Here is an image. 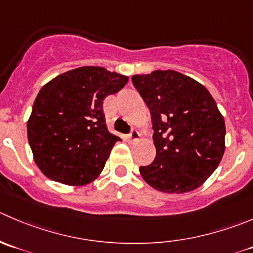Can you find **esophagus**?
I'll return each instance as SVG.
<instances>
[{"instance_id": "obj_1", "label": "esophagus", "mask_w": 253, "mask_h": 253, "mask_svg": "<svg viewBox=\"0 0 253 253\" xmlns=\"http://www.w3.org/2000/svg\"><path fill=\"white\" fill-rule=\"evenodd\" d=\"M139 137H141L139 132L136 131V129H133V131H131V133L127 136V138H128L129 142H136V141H138Z\"/></svg>"}]
</instances>
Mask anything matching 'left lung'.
<instances>
[{
	"mask_svg": "<svg viewBox=\"0 0 253 253\" xmlns=\"http://www.w3.org/2000/svg\"><path fill=\"white\" fill-rule=\"evenodd\" d=\"M132 83L151 111L156 158L139 167L159 192L188 193L217 168L225 152V121L207 87L174 70L133 75Z\"/></svg>",
	"mask_w": 253,
	"mask_h": 253,
	"instance_id": "1",
	"label": "left lung"
}]
</instances>
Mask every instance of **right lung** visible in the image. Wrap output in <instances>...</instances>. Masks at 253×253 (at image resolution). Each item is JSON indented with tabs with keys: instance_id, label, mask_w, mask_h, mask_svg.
<instances>
[{
	"instance_id": "1",
	"label": "right lung",
	"mask_w": 253,
	"mask_h": 253,
	"mask_svg": "<svg viewBox=\"0 0 253 253\" xmlns=\"http://www.w3.org/2000/svg\"><path fill=\"white\" fill-rule=\"evenodd\" d=\"M128 78L101 67H82L46 83L27 124L34 162L49 179L84 185L99 176L120 141L106 126L102 104Z\"/></svg>"
}]
</instances>
